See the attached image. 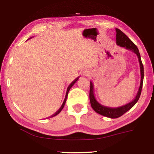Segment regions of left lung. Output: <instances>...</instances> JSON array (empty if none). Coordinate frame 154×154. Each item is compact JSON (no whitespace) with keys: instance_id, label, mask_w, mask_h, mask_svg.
Returning a JSON list of instances; mask_svg holds the SVG:
<instances>
[{"instance_id":"8db88e82","label":"left lung","mask_w":154,"mask_h":154,"mask_svg":"<svg viewBox=\"0 0 154 154\" xmlns=\"http://www.w3.org/2000/svg\"><path fill=\"white\" fill-rule=\"evenodd\" d=\"M116 44L118 45L121 46L125 48L126 50L132 51L134 54H137L138 57L139 62H140V74H141V80H140V85L139 87V90L137 93L135 97L134 100L130 102L128 104H126L123 106L119 107H109L104 106L101 104L100 103L97 102L96 100L94 94V85L92 81H90V101L91 104L92 108L94 109V111L99 114L104 116L110 118V119H117L124 113L129 111L130 109L132 108L134 106V104L137 102V101L140 98L141 92L142 89L143 85V80H144V66H143L142 60H141V57L140 52L137 46L134 45L133 42L126 35L125 33L120 30L119 29H116Z\"/></svg>"}]
</instances>
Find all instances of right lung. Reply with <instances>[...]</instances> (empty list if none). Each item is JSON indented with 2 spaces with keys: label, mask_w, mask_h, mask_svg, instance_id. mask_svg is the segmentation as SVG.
Returning <instances> with one entry per match:
<instances>
[{
  "label": "right lung",
  "mask_w": 154,
  "mask_h": 154,
  "mask_svg": "<svg viewBox=\"0 0 154 154\" xmlns=\"http://www.w3.org/2000/svg\"><path fill=\"white\" fill-rule=\"evenodd\" d=\"M31 38H32V37H31ZM30 38H29V39H30ZM78 80H79V77L76 78V79H75L74 80V81H73L72 82V83H71L70 84V85H69V87L67 88V90H66V96H65V99H64V102H63V104H62V106H61L60 108L59 109V110H58L57 111L56 113H54L53 115L51 116H50V117H53V116H57V114H59V113H60L61 112V111L62 110V109H63V108H64V105H65V103H66V99H67V96H68L69 91V90H70V89H71V87H72V86H73V85H74L75 83V82H76V81H78Z\"/></svg>",
  "instance_id": "1"
}]
</instances>
